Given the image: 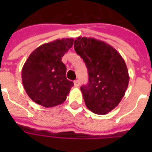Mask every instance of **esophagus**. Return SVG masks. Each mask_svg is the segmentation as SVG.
<instances>
[{
    "label": "esophagus",
    "instance_id": "34e87169",
    "mask_svg": "<svg viewBox=\"0 0 152 152\" xmlns=\"http://www.w3.org/2000/svg\"><path fill=\"white\" fill-rule=\"evenodd\" d=\"M80 80H76L74 81V86L76 87V88H78L79 86H80Z\"/></svg>",
    "mask_w": 152,
    "mask_h": 152
}]
</instances>
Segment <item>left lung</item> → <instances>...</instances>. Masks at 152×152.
Returning <instances> with one entry per match:
<instances>
[{
	"label": "left lung",
	"mask_w": 152,
	"mask_h": 152,
	"mask_svg": "<svg viewBox=\"0 0 152 152\" xmlns=\"http://www.w3.org/2000/svg\"><path fill=\"white\" fill-rule=\"evenodd\" d=\"M74 48L88 70L89 82L80 88L86 106L96 114L108 113L127 90L129 76L125 61L113 46L94 38L78 37Z\"/></svg>",
	"instance_id": "obj_1"
}]
</instances>
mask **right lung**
<instances>
[{
    "instance_id": "add662e5",
    "label": "right lung",
    "mask_w": 152,
    "mask_h": 152,
    "mask_svg": "<svg viewBox=\"0 0 152 152\" xmlns=\"http://www.w3.org/2000/svg\"><path fill=\"white\" fill-rule=\"evenodd\" d=\"M73 45V39H57L39 46L22 69V82L34 102L49 108L63 103L73 82L67 80L62 57Z\"/></svg>"
}]
</instances>
